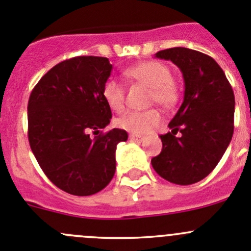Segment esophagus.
Wrapping results in <instances>:
<instances>
[{"instance_id": "1", "label": "esophagus", "mask_w": 251, "mask_h": 251, "mask_svg": "<svg viewBox=\"0 0 251 251\" xmlns=\"http://www.w3.org/2000/svg\"><path fill=\"white\" fill-rule=\"evenodd\" d=\"M130 140L131 141H135V142H140L144 140V136H141V135H136V133H130Z\"/></svg>"}]
</instances>
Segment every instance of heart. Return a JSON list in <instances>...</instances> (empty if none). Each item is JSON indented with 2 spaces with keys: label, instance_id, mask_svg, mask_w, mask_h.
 <instances>
[{
  "label": "heart",
  "instance_id": "heart-1",
  "mask_svg": "<svg viewBox=\"0 0 251 251\" xmlns=\"http://www.w3.org/2000/svg\"><path fill=\"white\" fill-rule=\"evenodd\" d=\"M125 75L151 88L150 101L171 109L178 101L179 90L172 79V72L163 63L147 60L125 70ZM102 98L111 110L121 112L125 107V89L115 79H107L102 86ZM161 121V114L156 109L128 111L116 120L119 127L136 135L150 132Z\"/></svg>",
  "mask_w": 251,
  "mask_h": 251
}]
</instances>
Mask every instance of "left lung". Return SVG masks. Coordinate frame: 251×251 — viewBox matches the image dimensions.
Returning a JSON list of instances; mask_svg holds the SVG:
<instances>
[{"label":"left lung","mask_w":251,"mask_h":251,"mask_svg":"<svg viewBox=\"0 0 251 251\" xmlns=\"http://www.w3.org/2000/svg\"><path fill=\"white\" fill-rule=\"evenodd\" d=\"M156 58L181 69L184 98L161 135L162 151L152 167L171 183L193 184L205 178L228 149L234 132L235 99L223 69L209 55L183 47L165 49ZM177 132L181 137H176Z\"/></svg>","instance_id":"left-lung-1"}]
</instances>
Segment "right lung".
<instances>
[{
	"label": "right lung",
	"instance_id": "add662e5",
	"mask_svg": "<svg viewBox=\"0 0 251 251\" xmlns=\"http://www.w3.org/2000/svg\"><path fill=\"white\" fill-rule=\"evenodd\" d=\"M111 69L104 57L70 58L44 74L28 100L34 157L51 183L73 196H91L110 183L116 146L127 140L121 128L101 131L111 120L102 98Z\"/></svg>",
	"mask_w": 251,
	"mask_h": 251
}]
</instances>
